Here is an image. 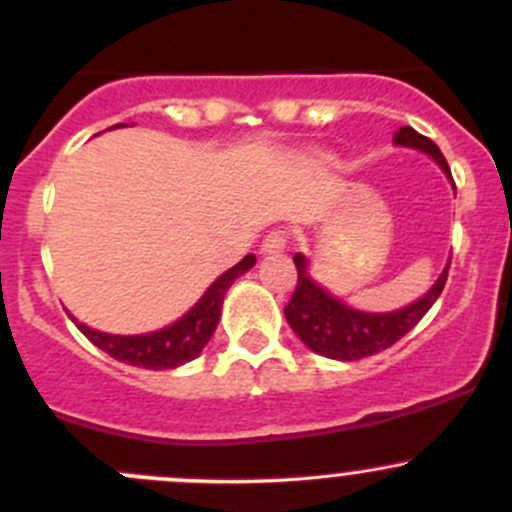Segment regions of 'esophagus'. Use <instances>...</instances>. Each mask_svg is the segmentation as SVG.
<instances>
[{
  "mask_svg": "<svg viewBox=\"0 0 512 512\" xmlns=\"http://www.w3.org/2000/svg\"><path fill=\"white\" fill-rule=\"evenodd\" d=\"M287 247V232L285 230H270L265 235V240H262L260 250L265 252V255H277V252H282Z\"/></svg>",
  "mask_w": 512,
  "mask_h": 512,
  "instance_id": "esophagus-1",
  "label": "esophagus"
}]
</instances>
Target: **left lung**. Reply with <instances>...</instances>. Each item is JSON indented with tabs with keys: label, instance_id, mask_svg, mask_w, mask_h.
<instances>
[{
	"label": "left lung",
	"instance_id": "8db88e82",
	"mask_svg": "<svg viewBox=\"0 0 512 512\" xmlns=\"http://www.w3.org/2000/svg\"><path fill=\"white\" fill-rule=\"evenodd\" d=\"M394 143L396 146H409L428 153V156L441 165L443 173L451 178V168H448L441 148L431 138L421 136L411 126H401L396 131ZM294 265H297V287H294L292 299H289L285 307L289 327L294 329V334L312 352L327 356V359L356 361L394 347L404 334H409L421 322L423 314L441 297L451 262L441 272L436 285L428 289L421 299H416L409 307L386 314L359 312V309H352L344 302H339L337 297H332L327 289H322L309 277L307 260L299 252L294 255Z\"/></svg>",
	"mask_w": 512,
	"mask_h": 512
}]
</instances>
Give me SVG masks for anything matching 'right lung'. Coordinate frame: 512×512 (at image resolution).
<instances>
[{"label": "right lung", "instance_id": "right-lung-1", "mask_svg": "<svg viewBox=\"0 0 512 512\" xmlns=\"http://www.w3.org/2000/svg\"><path fill=\"white\" fill-rule=\"evenodd\" d=\"M255 267V255H245L235 267L220 275L208 292L200 297V302L190 309L188 314L178 319L170 327L160 329V332L151 334H136V337H118V334H103L96 329L86 327V324L76 322V327L94 342L98 349H103L113 359L123 361V364L141 366V369H175V366L185 364V361L195 359L203 352L205 344L213 337L215 327L220 322V309H223L225 292L230 289L232 282Z\"/></svg>", "mask_w": 512, "mask_h": 512}]
</instances>
